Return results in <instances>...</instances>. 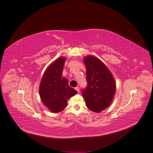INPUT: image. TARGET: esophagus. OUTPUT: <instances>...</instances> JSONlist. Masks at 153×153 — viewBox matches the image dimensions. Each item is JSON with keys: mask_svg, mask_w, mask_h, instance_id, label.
Returning <instances> with one entry per match:
<instances>
[{"mask_svg": "<svg viewBox=\"0 0 153 153\" xmlns=\"http://www.w3.org/2000/svg\"><path fill=\"white\" fill-rule=\"evenodd\" d=\"M75 89H76V90L79 93V91H80V89H79V87H76V88H75Z\"/></svg>", "mask_w": 153, "mask_h": 153, "instance_id": "esophagus-1", "label": "esophagus"}]
</instances>
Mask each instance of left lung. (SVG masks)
Wrapping results in <instances>:
<instances>
[{"instance_id": "1", "label": "left lung", "mask_w": 153, "mask_h": 153, "mask_svg": "<svg viewBox=\"0 0 153 153\" xmlns=\"http://www.w3.org/2000/svg\"><path fill=\"white\" fill-rule=\"evenodd\" d=\"M84 62L88 85L82 94L88 108L99 113L110 106L116 84L110 71L98 58L88 55L84 57Z\"/></svg>"}]
</instances>
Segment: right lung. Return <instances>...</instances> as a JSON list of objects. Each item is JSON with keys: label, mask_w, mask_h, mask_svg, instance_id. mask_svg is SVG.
Wrapping results in <instances>:
<instances>
[{"label": "right lung", "mask_w": 153, "mask_h": 153, "mask_svg": "<svg viewBox=\"0 0 153 153\" xmlns=\"http://www.w3.org/2000/svg\"><path fill=\"white\" fill-rule=\"evenodd\" d=\"M66 58H58L48 67L39 85V95L44 105L51 112L58 113L65 108L68 99L77 94L68 84V80L62 78V71Z\"/></svg>", "instance_id": "obj_1"}]
</instances>
